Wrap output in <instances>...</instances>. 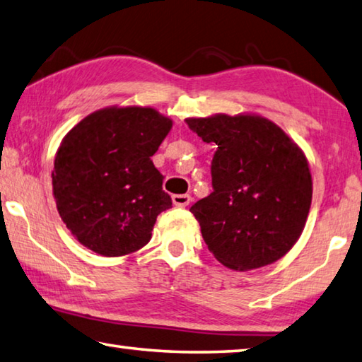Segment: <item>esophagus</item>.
Wrapping results in <instances>:
<instances>
[{
  "mask_svg": "<svg viewBox=\"0 0 362 362\" xmlns=\"http://www.w3.org/2000/svg\"><path fill=\"white\" fill-rule=\"evenodd\" d=\"M171 200H173V204L176 206L185 208V206H187L189 204H191V195H187V194H176V195H173V197H171Z\"/></svg>",
  "mask_w": 362,
  "mask_h": 362,
  "instance_id": "obj_1",
  "label": "esophagus"
}]
</instances>
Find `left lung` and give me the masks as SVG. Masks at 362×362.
I'll use <instances>...</instances> for the list:
<instances>
[{"instance_id": "left-lung-1", "label": "left lung", "mask_w": 362, "mask_h": 362, "mask_svg": "<svg viewBox=\"0 0 362 362\" xmlns=\"http://www.w3.org/2000/svg\"><path fill=\"white\" fill-rule=\"evenodd\" d=\"M205 143L216 144L213 192L191 206L202 237L232 270L274 264L293 248L312 205V175L302 149L257 114L186 119Z\"/></svg>"}]
</instances>
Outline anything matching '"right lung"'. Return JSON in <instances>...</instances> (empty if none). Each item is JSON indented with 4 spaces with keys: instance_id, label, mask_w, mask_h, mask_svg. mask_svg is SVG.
<instances>
[{
    "instance_id": "right-lung-1",
    "label": "right lung",
    "mask_w": 362,
    "mask_h": 362,
    "mask_svg": "<svg viewBox=\"0 0 362 362\" xmlns=\"http://www.w3.org/2000/svg\"><path fill=\"white\" fill-rule=\"evenodd\" d=\"M171 125L154 107L111 106L88 114L62 139L54 199L81 245L117 257L149 242L157 216L171 208L151 160Z\"/></svg>"
}]
</instances>
